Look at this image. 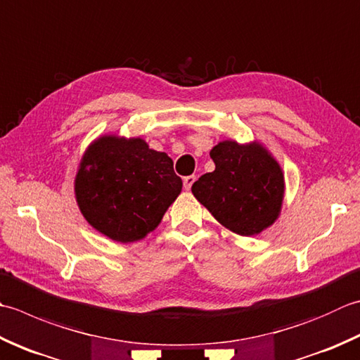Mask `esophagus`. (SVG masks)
Listing matches in <instances>:
<instances>
[{"label": "esophagus", "instance_id": "obj_1", "mask_svg": "<svg viewBox=\"0 0 360 360\" xmlns=\"http://www.w3.org/2000/svg\"><path fill=\"white\" fill-rule=\"evenodd\" d=\"M195 181H196V176H186L184 181H182V182H184V188L187 190V192H188L190 188H192Z\"/></svg>", "mask_w": 360, "mask_h": 360}]
</instances>
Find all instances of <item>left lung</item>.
I'll use <instances>...</instances> for the list:
<instances>
[{"mask_svg":"<svg viewBox=\"0 0 360 360\" xmlns=\"http://www.w3.org/2000/svg\"><path fill=\"white\" fill-rule=\"evenodd\" d=\"M212 173L193 182L192 193L215 220L238 236L270 228L283 209L285 181L279 162L255 140H221L210 150Z\"/></svg>","mask_w":360,"mask_h":360,"instance_id":"8db88e82","label":"left lung"}]
</instances>
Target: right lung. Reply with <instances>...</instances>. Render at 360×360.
Masks as SVG:
<instances>
[{"instance_id":"right-lung-1","label":"right lung","mask_w":360,"mask_h":360,"mask_svg":"<svg viewBox=\"0 0 360 360\" xmlns=\"http://www.w3.org/2000/svg\"><path fill=\"white\" fill-rule=\"evenodd\" d=\"M182 190L167 153L140 137L104 134L82 154L75 176L77 207L110 240H142L159 226Z\"/></svg>"}]
</instances>
